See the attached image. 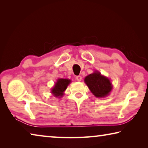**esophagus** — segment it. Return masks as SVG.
I'll return each mask as SVG.
<instances>
[{
	"label": "esophagus",
	"mask_w": 148,
	"mask_h": 148,
	"mask_svg": "<svg viewBox=\"0 0 148 148\" xmlns=\"http://www.w3.org/2000/svg\"><path fill=\"white\" fill-rule=\"evenodd\" d=\"M82 76H76V79H77V81H78V82H80L82 80Z\"/></svg>",
	"instance_id": "1"
}]
</instances>
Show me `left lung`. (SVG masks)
I'll return each instance as SVG.
<instances>
[{"instance_id":"left-lung-1","label":"left lung","mask_w":148,"mask_h":148,"mask_svg":"<svg viewBox=\"0 0 148 148\" xmlns=\"http://www.w3.org/2000/svg\"><path fill=\"white\" fill-rule=\"evenodd\" d=\"M84 81L92 93L97 97L107 96L112 89L110 79L102 76L99 72L88 75L85 77Z\"/></svg>"}]
</instances>
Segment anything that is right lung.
Returning <instances> with one entry per match:
<instances>
[{"label": "right lung", "mask_w": 148, "mask_h": 148, "mask_svg": "<svg viewBox=\"0 0 148 148\" xmlns=\"http://www.w3.org/2000/svg\"><path fill=\"white\" fill-rule=\"evenodd\" d=\"M71 82L69 79H58L55 87L51 90V92L57 97H62L63 95V92L66 90Z\"/></svg>", "instance_id": "1"}]
</instances>
